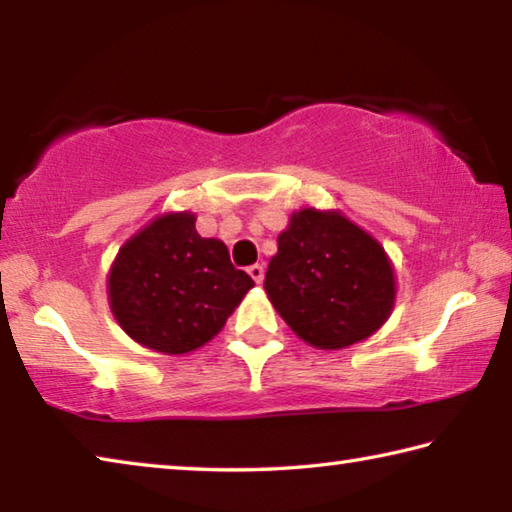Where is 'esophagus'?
I'll list each match as a JSON object with an SVG mask.
<instances>
[{
	"label": "esophagus",
	"mask_w": 512,
	"mask_h": 512,
	"mask_svg": "<svg viewBox=\"0 0 512 512\" xmlns=\"http://www.w3.org/2000/svg\"><path fill=\"white\" fill-rule=\"evenodd\" d=\"M248 275L253 277V280H255L257 284H262V280H264V266H262V264L248 266Z\"/></svg>",
	"instance_id": "1"
}]
</instances>
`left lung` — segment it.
<instances>
[{
	"mask_svg": "<svg viewBox=\"0 0 512 512\" xmlns=\"http://www.w3.org/2000/svg\"><path fill=\"white\" fill-rule=\"evenodd\" d=\"M264 289L302 341L341 350L368 339L395 305V273L384 246L341 212H293L277 237Z\"/></svg>",
	"mask_w": 512,
	"mask_h": 512,
	"instance_id": "obj_1",
	"label": "left lung"
}]
</instances>
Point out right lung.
I'll return each mask as SVG.
<instances>
[{
  "label": "right lung",
  "mask_w": 512,
  "mask_h": 512,
  "mask_svg": "<svg viewBox=\"0 0 512 512\" xmlns=\"http://www.w3.org/2000/svg\"><path fill=\"white\" fill-rule=\"evenodd\" d=\"M255 287L219 239L196 232L192 212L153 219L119 248L108 300L119 327L144 348L187 354L212 341Z\"/></svg>",
  "instance_id": "1"
}]
</instances>
